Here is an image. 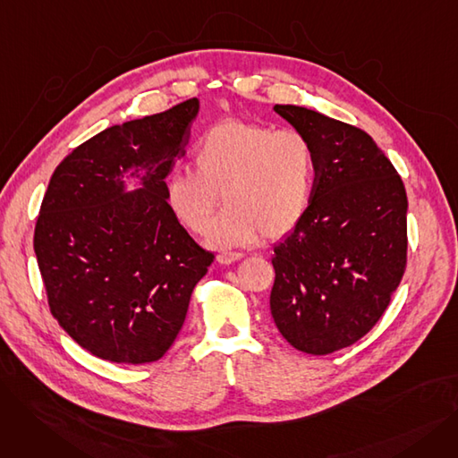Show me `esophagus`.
Returning a JSON list of instances; mask_svg holds the SVG:
<instances>
[{
    "label": "esophagus",
    "instance_id": "34e87169",
    "mask_svg": "<svg viewBox=\"0 0 458 458\" xmlns=\"http://www.w3.org/2000/svg\"><path fill=\"white\" fill-rule=\"evenodd\" d=\"M242 258H243L242 252H223V254L216 256V261L223 263V266H230V263L239 261Z\"/></svg>",
    "mask_w": 458,
    "mask_h": 458
}]
</instances>
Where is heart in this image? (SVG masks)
Returning a JSON list of instances; mask_svg holds the SVG:
<instances>
[{
	"instance_id": "obj_1",
	"label": "heart",
	"mask_w": 458,
	"mask_h": 458,
	"mask_svg": "<svg viewBox=\"0 0 458 458\" xmlns=\"http://www.w3.org/2000/svg\"><path fill=\"white\" fill-rule=\"evenodd\" d=\"M192 173L166 178L165 199L187 230L206 233L224 197L227 208L208 232L211 249L256 243L292 232L308 208L314 152L295 130L225 120L209 128L191 157Z\"/></svg>"
}]
</instances>
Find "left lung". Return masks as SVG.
<instances>
[{
  "label": "left lung",
  "instance_id": "left-lung-1",
  "mask_svg": "<svg viewBox=\"0 0 458 458\" xmlns=\"http://www.w3.org/2000/svg\"><path fill=\"white\" fill-rule=\"evenodd\" d=\"M310 142L314 185L299 225L275 245L271 314L295 349L330 354L366 335L406 267V191L360 128L275 106Z\"/></svg>",
  "mask_w": 458,
  "mask_h": 458
}]
</instances>
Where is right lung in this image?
I'll use <instances>...</instances> for the list:
<instances>
[{
	"label": "right lung",
	"instance_id": "obj_1",
	"mask_svg": "<svg viewBox=\"0 0 458 458\" xmlns=\"http://www.w3.org/2000/svg\"><path fill=\"white\" fill-rule=\"evenodd\" d=\"M199 109L191 98L90 137L59 163L44 195L33 245L50 311L109 362H156L171 349L213 261L165 199ZM128 179L137 190L125 189Z\"/></svg>",
	"mask_w": 458,
	"mask_h": 458
}]
</instances>
